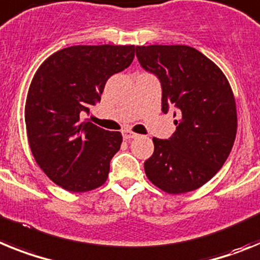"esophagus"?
<instances>
[{
	"label": "esophagus",
	"instance_id": "obj_1",
	"mask_svg": "<svg viewBox=\"0 0 260 260\" xmlns=\"http://www.w3.org/2000/svg\"><path fill=\"white\" fill-rule=\"evenodd\" d=\"M135 137H137L136 133L131 132V131H123V139L124 140H131V139H135Z\"/></svg>",
	"mask_w": 260,
	"mask_h": 260
}]
</instances>
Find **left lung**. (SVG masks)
I'll return each mask as SVG.
<instances>
[{
	"label": "left lung",
	"mask_w": 260,
	"mask_h": 260,
	"mask_svg": "<svg viewBox=\"0 0 260 260\" xmlns=\"http://www.w3.org/2000/svg\"><path fill=\"white\" fill-rule=\"evenodd\" d=\"M136 56L162 86V111L177 108L169 140L153 137L144 164L148 179L164 192L198 189L222 168L237 135L233 90L220 68L188 46H137Z\"/></svg>",
	"instance_id": "obj_1"
}]
</instances>
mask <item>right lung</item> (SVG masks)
<instances>
[{
    "label": "right lung",
    "instance_id": "1",
    "mask_svg": "<svg viewBox=\"0 0 260 260\" xmlns=\"http://www.w3.org/2000/svg\"><path fill=\"white\" fill-rule=\"evenodd\" d=\"M135 57V46H73L43 62L27 92V139L47 177L71 192L91 191L107 180L110 161L120 149V132H108L81 114L101 101L112 74Z\"/></svg>",
    "mask_w": 260,
    "mask_h": 260
}]
</instances>
